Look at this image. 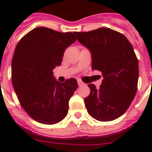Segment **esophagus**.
<instances>
[{"mask_svg": "<svg viewBox=\"0 0 152 152\" xmlns=\"http://www.w3.org/2000/svg\"><path fill=\"white\" fill-rule=\"evenodd\" d=\"M77 84H78V86H82L84 85V83L82 82L80 80H77Z\"/></svg>", "mask_w": 152, "mask_h": 152, "instance_id": "esophagus-1", "label": "esophagus"}]
</instances>
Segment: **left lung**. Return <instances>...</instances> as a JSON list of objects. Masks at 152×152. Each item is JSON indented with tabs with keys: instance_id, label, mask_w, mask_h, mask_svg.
<instances>
[{
	"instance_id": "left-lung-1",
	"label": "left lung",
	"mask_w": 152,
	"mask_h": 152,
	"mask_svg": "<svg viewBox=\"0 0 152 152\" xmlns=\"http://www.w3.org/2000/svg\"><path fill=\"white\" fill-rule=\"evenodd\" d=\"M80 43L91 53L93 70L102 72L100 88L93 84L84 99L90 116L98 121H112L129 107L137 91L139 61L126 36L110 28L75 32Z\"/></svg>"
}]
</instances>
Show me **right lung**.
Listing matches in <instances>:
<instances>
[{"label":"right lung","instance_id":"obj_1","mask_svg":"<svg viewBox=\"0 0 152 152\" xmlns=\"http://www.w3.org/2000/svg\"><path fill=\"white\" fill-rule=\"evenodd\" d=\"M75 41L72 33L41 26L29 31L16 46L11 64L13 88L24 110L38 123L56 124L68 114L77 80L72 77L60 83L52 71Z\"/></svg>","mask_w":152,"mask_h":152}]
</instances>
